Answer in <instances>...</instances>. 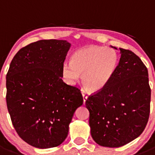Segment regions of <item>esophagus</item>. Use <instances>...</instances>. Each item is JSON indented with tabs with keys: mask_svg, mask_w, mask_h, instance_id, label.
Here are the masks:
<instances>
[{
	"mask_svg": "<svg viewBox=\"0 0 155 155\" xmlns=\"http://www.w3.org/2000/svg\"><path fill=\"white\" fill-rule=\"evenodd\" d=\"M82 96H83V100H84V104L86 102V100L87 99V94H86V93L84 92V91H82Z\"/></svg>",
	"mask_w": 155,
	"mask_h": 155,
	"instance_id": "obj_1",
	"label": "esophagus"
}]
</instances>
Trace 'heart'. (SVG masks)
<instances>
[{"label":"heart","mask_w":155,"mask_h":155,"mask_svg":"<svg viewBox=\"0 0 155 155\" xmlns=\"http://www.w3.org/2000/svg\"><path fill=\"white\" fill-rule=\"evenodd\" d=\"M118 57L111 48L89 46L74 52L71 61L62 66V76L69 84H74L82 74V82L91 92L102 91L114 75Z\"/></svg>","instance_id":"b5f03b06"}]
</instances>
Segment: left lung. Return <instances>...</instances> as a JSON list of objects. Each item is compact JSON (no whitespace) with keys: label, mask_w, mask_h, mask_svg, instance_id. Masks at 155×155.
Segmentation results:
<instances>
[{"label":"left lung","mask_w":155,"mask_h":155,"mask_svg":"<svg viewBox=\"0 0 155 155\" xmlns=\"http://www.w3.org/2000/svg\"><path fill=\"white\" fill-rule=\"evenodd\" d=\"M120 50V62L109 84L85 102L91 137L102 147H122L136 139L145 129L150 115L147 68L132 51Z\"/></svg>","instance_id":"obj_1"}]
</instances>
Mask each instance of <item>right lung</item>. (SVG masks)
Instances as JSON below:
<instances>
[{
    "instance_id": "1",
    "label": "right lung",
    "mask_w": 155,
    "mask_h": 155,
    "mask_svg": "<svg viewBox=\"0 0 155 155\" xmlns=\"http://www.w3.org/2000/svg\"><path fill=\"white\" fill-rule=\"evenodd\" d=\"M71 44L48 39L21 48L6 76V101L16 132L35 147L64 141L75 110L83 104L79 88L64 83L62 66Z\"/></svg>"
}]
</instances>
